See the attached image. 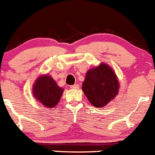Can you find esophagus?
<instances>
[{
	"label": "esophagus",
	"mask_w": 155,
	"mask_h": 155,
	"mask_svg": "<svg viewBox=\"0 0 155 155\" xmlns=\"http://www.w3.org/2000/svg\"><path fill=\"white\" fill-rule=\"evenodd\" d=\"M71 88H72V89H78L79 88V85L78 84H74V85H71Z\"/></svg>",
	"instance_id": "esophagus-1"
}]
</instances>
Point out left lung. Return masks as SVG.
I'll list each match as a JSON object with an SVG mask.
<instances>
[{
  "label": "left lung",
  "instance_id": "8db88e82",
  "mask_svg": "<svg viewBox=\"0 0 155 155\" xmlns=\"http://www.w3.org/2000/svg\"><path fill=\"white\" fill-rule=\"evenodd\" d=\"M120 84L115 72L109 65L101 63L89 69L82 84V90L96 107H105L118 94Z\"/></svg>",
  "mask_w": 155,
  "mask_h": 155
}]
</instances>
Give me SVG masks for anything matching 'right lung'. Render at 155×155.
<instances>
[{"label": "right lung", "mask_w": 155, "mask_h": 155, "mask_svg": "<svg viewBox=\"0 0 155 155\" xmlns=\"http://www.w3.org/2000/svg\"><path fill=\"white\" fill-rule=\"evenodd\" d=\"M63 90L51 76L42 74L34 81L32 92L34 97L40 104L47 108H52L59 102Z\"/></svg>", "instance_id": "add662e5"}]
</instances>
